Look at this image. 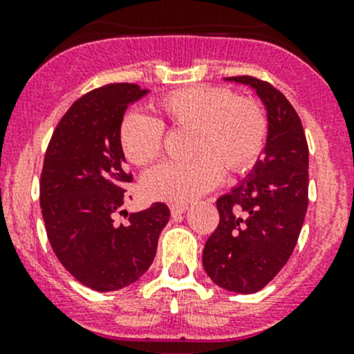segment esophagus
Instances as JSON below:
<instances>
[{
    "label": "esophagus",
    "instance_id": "1",
    "mask_svg": "<svg viewBox=\"0 0 354 354\" xmlns=\"http://www.w3.org/2000/svg\"><path fill=\"white\" fill-rule=\"evenodd\" d=\"M169 210H171V216L178 217V216H181L183 212H187L188 203H171Z\"/></svg>",
    "mask_w": 354,
    "mask_h": 354
}]
</instances>
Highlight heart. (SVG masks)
Instances as JSON below:
<instances>
[{
  "label": "heart",
  "instance_id": "b5f03b06",
  "mask_svg": "<svg viewBox=\"0 0 354 354\" xmlns=\"http://www.w3.org/2000/svg\"><path fill=\"white\" fill-rule=\"evenodd\" d=\"M154 118L130 113L118 130L121 154L131 166H147L162 151L164 130L187 131L188 160L162 162L142 178V192L157 202L187 203L212 190L227 174L248 171L267 144L269 120L257 99L226 87L192 85L151 102Z\"/></svg>",
  "mask_w": 354,
  "mask_h": 354
}]
</instances>
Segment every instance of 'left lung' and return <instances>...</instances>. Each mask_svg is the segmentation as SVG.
<instances>
[{"label":"left lung","mask_w":354,"mask_h":354,"mask_svg":"<svg viewBox=\"0 0 354 354\" xmlns=\"http://www.w3.org/2000/svg\"><path fill=\"white\" fill-rule=\"evenodd\" d=\"M253 87L269 116L266 156L250 178L217 198L219 224L203 248V269L234 292L266 288L295 250L308 207V144L298 113L269 82L230 77Z\"/></svg>","instance_id":"left-lung-1"}]
</instances>
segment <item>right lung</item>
I'll use <instances>...</instances> for the list:
<instances>
[{"label": "right lung", "instance_id": "add662e5", "mask_svg": "<svg viewBox=\"0 0 354 354\" xmlns=\"http://www.w3.org/2000/svg\"><path fill=\"white\" fill-rule=\"evenodd\" d=\"M147 91L109 84L78 97L56 124L42 164L39 200L46 233L63 267L87 288L116 291L151 267L166 203L121 210L133 176L124 167L118 130L128 104ZM118 213L127 223H118Z\"/></svg>", "mask_w": 354, "mask_h": 354}]
</instances>
